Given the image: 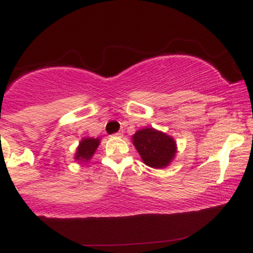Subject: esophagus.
Wrapping results in <instances>:
<instances>
[{"instance_id":"esophagus-1","label":"esophagus","mask_w":253,"mask_h":253,"mask_svg":"<svg viewBox=\"0 0 253 253\" xmlns=\"http://www.w3.org/2000/svg\"><path fill=\"white\" fill-rule=\"evenodd\" d=\"M114 135H115V136H119V138H121V136L124 135V132H123V130H119V132L115 133Z\"/></svg>"}]
</instances>
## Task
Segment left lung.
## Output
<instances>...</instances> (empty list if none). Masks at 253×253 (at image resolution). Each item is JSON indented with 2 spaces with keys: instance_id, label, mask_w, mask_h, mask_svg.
<instances>
[{
  "instance_id": "left-lung-1",
  "label": "left lung",
  "mask_w": 253,
  "mask_h": 253,
  "mask_svg": "<svg viewBox=\"0 0 253 253\" xmlns=\"http://www.w3.org/2000/svg\"><path fill=\"white\" fill-rule=\"evenodd\" d=\"M132 141L144 163L155 169L169 167L177 153L175 139L153 127L136 130Z\"/></svg>"
}]
</instances>
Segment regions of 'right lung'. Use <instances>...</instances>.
Here are the masks:
<instances>
[{"mask_svg":"<svg viewBox=\"0 0 253 253\" xmlns=\"http://www.w3.org/2000/svg\"><path fill=\"white\" fill-rule=\"evenodd\" d=\"M101 143L100 138H91V136H88V138H83L82 140L80 141V145L77 146L76 153H75V161L80 162V163H88L90 159L92 158L94 153L96 152L98 145Z\"/></svg>","mask_w":253,"mask_h":253,"instance_id":"add662e5","label":"right lung"}]
</instances>
